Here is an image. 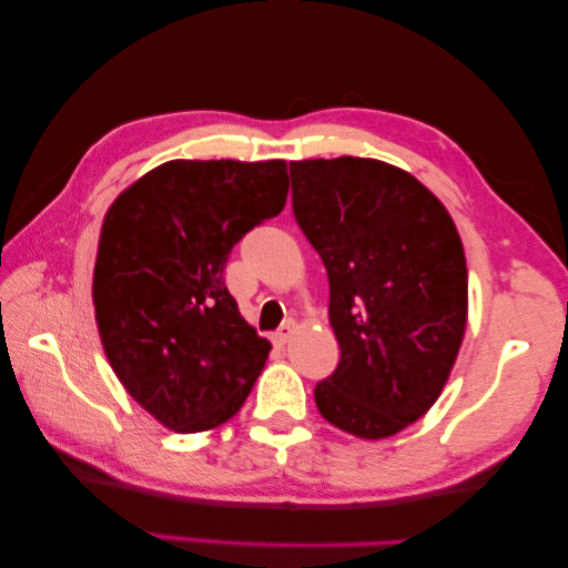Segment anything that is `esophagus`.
<instances>
[{
    "label": "esophagus",
    "instance_id": "obj_1",
    "mask_svg": "<svg viewBox=\"0 0 568 568\" xmlns=\"http://www.w3.org/2000/svg\"><path fill=\"white\" fill-rule=\"evenodd\" d=\"M294 332H296V324H294V322H286V324H282V327L276 329L274 342H276V345H286V342L292 339Z\"/></svg>",
    "mask_w": 568,
    "mask_h": 568
}]
</instances>
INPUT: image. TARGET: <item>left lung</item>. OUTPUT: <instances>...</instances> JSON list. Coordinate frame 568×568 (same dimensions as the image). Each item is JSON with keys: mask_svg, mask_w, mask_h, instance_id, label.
<instances>
[{"mask_svg": "<svg viewBox=\"0 0 568 568\" xmlns=\"http://www.w3.org/2000/svg\"><path fill=\"white\" fill-rule=\"evenodd\" d=\"M292 206L329 276L337 369L314 387L322 417L362 440L430 410L468 322L463 241L435 193L375 158L292 161Z\"/></svg>", "mask_w": 568, "mask_h": 568, "instance_id": "8db88e82", "label": "left lung"}]
</instances>
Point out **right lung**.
<instances>
[{"label":"right lung","instance_id":"1","mask_svg":"<svg viewBox=\"0 0 568 568\" xmlns=\"http://www.w3.org/2000/svg\"><path fill=\"white\" fill-rule=\"evenodd\" d=\"M286 161H169L102 219L92 304L128 395L175 433L231 420L272 345L223 282L236 241L282 213Z\"/></svg>","mask_w":568,"mask_h":568}]
</instances>
